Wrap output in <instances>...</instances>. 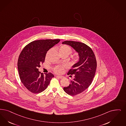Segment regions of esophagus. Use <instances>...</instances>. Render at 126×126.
<instances>
[{
  "mask_svg": "<svg viewBox=\"0 0 126 126\" xmlns=\"http://www.w3.org/2000/svg\"><path fill=\"white\" fill-rule=\"evenodd\" d=\"M56 77H58V78H60V79H62V78H64V77L63 76H56Z\"/></svg>",
  "mask_w": 126,
  "mask_h": 126,
  "instance_id": "esophagus-1",
  "label": "esophagus"
}]
</instances>
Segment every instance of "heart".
Here are the masks:
<instances>
[{"label":"heart","instance_id":"obj_1","mask_svg":"<svg viewBox=\"0 0 126 126\" xmlns=\"http://www.w3.org/2000/svg\"><path fill=\"white\" fill-rule=\"evenodd\" d=\"M58 51L61 56L66 55L68 56L71 54L72 50L70 47L66 45H61L58 49ZM78 61V58L75 57L73 58V62L76 63ZM64 66H57L54 68V71L57 74H61L64 72Z\"/></svg>","mask_w":126,"mask_h":126}]
</instances>
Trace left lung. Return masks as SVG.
<instances>
[{
  "label": "left lung",
  "mask_w": 126,
  "mask_h": 126,
  "mask_svg": "<svg viewBox=\"0 0 126 126\" xmlns=\"http://www.w3.org/2000/svg\"><path fill=\"white\" fill-rule=\"evenodd\" d=\"M62 44L69 45L78 54L79 60L72 65V68L67 73L74 76V79L71 81L68 86L63 88L67 94L75 96L84 91L91 85L96 68L95 56L91 48L82 43L65 41Z\"/></svg>",
  "instance_id": "left-lung-1"
}]
</instances>
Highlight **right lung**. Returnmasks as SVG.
Here are the masks:
<instances>
[{
  "instance_id": "1",
  "label": "right lung",
  "mask_w": 126,
  "mask_h": 126,
  "mask_svg": "<svg viewBox=\"0 0 126 126\" xmlns=\"http://www.w3.org/2000/svg\"><path fill=\"white\" fill-rule=\"evenodd\" d=\"M60 41V39L33 41L21 51L18 61V69L22 83L30 92H43L54 77L50 73L44 75L38 68L44 62L47 51Z\"/></svg>"
}]
</instances>
